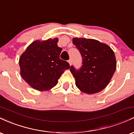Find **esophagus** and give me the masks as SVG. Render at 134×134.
<instances>
[{"mask_svg": "<svg viewBox=\"0 0 134 134\" xmlns=\"http://www.w3.org/2000/svg\"><path fill=\"white\" fill-rule=\"evenodd\" d=\"M68 62L69 63V64H70V65H71V64H72V60H71V59L69 60Z\"/></svg>", "mask_w": 134, "mask_h": 134, "instance_id": "obj_1", "label": "esophagus"}]
</instances>
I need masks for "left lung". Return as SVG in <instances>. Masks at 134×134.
Listing matches in <instances>:
<instances>
[{
  "label": "left lung",
  "instance_id": "8db88e82",
  "mask_svg": "<svg viewBox=\"0 0 134 134\" xmlns=\"http://www.w3.org/2000/svg\"><path fill=\"white\" fill-rule=\"evenodd\" d=\"M72 43L81 53L82 65L70 70L76 79V85L84 93H96L107 86L116 67L114 52L107 44L93 39L74 38Z\"/></svg>",
  "mask_w": 134,
  "mask_h": 134
}]
</instances>
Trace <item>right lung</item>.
<instances>
[{"mask_svg":"<svg viewBox=\"0 0 134 134\" xmlns=\"http://www.w3.org/2000/svg\"><path fill=\"white\" fill-rule=\"evenodd\" d=\"M57 38L33 41L19 58L21 76L31 87L40 91L50 90L57 85L66 69L67 61L60 58L62 48Z\"/></svg>","mask_w":134,"mask_h":134,"instance_id":"add662e5","label":"right lung"}]
</instances>
